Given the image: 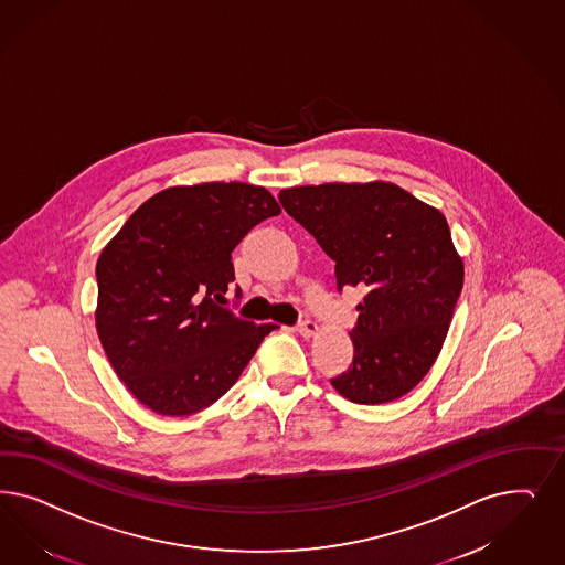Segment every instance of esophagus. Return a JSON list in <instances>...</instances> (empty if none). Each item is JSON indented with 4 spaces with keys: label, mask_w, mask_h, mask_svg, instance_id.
Listing matches in <instances>:
<instances>
[{
    "label": "esophagus",
    "mask_w": 565,
    "mask_h": 565,
    "mask_svg": "<svg viewBox=\"0 0 565 565\" xmlns=\"http://www.w3.org/2000/svg\"><path fill=\"white\" fill-rule=\"evenodd\" d=\"M301 337H306V339H310V337H316L318 334V330L320 327L316 324V322H311V320H306V322H301L299 327L295 328Z\"/></svg>",
    "instance_id": "1"
}]
</instances>
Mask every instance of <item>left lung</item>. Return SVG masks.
Wrapping results in <instances>:
<instances>
[{
    "instance_id": "obj_1",
    "label": "left lung",
    "mask_w": 565,
    "mask_h": 565,
    "mask_svg": "<svg viewBox=\"0 0 565 565\" xmlns=\"http://www.w3.org/2000/svg\"><path fill=\"white\" fill-rule=\"evenodd\" d=\"M278 200L334 259L337 287L367 289L353 362L330 383L362 405L399 399L437 362L463 287L447 220L386 181L291 186Z\"/></svg>"
}]
</instances>
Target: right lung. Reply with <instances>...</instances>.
I'll return each mask as SVG.
<instances>
[{
    "mask_svg": "<svg viewBox=\"0 0 565 565\" xmlns=\"http://www.w3.org/2000/svg\"><path fill=\"white\" fill-rule=\"evenodd\" d=\"M264 186H168L141 203L102 249L95 328L116 376L156 414L182 418L218 401L276 324L222 308L231 254L278 216Z\"/></svg>",
    "mask_w": 565,
    "mask_h": 565,
    "instance_id": "right-lung-1",
    "label": "right lung"
}]
</instances>
